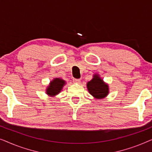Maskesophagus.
<instances>
[{"label":"esophagus","mask_w":152,"mask_h":152,"mask_svg":"<svg viewBox=\"0 0 152 152\" xmlns=\"http://www.w3.org/2000/svg\"><path fill=\"white\" fill-rule=\"evenodd\" d=\"M73 82L75 83V84H80V79H74Z\"/></svg>","instance_id":"esophagus-1"}]
</instances>
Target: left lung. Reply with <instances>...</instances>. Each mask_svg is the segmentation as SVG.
<instances>
[{"label":"left lung","mask_w":152,"mask_h":152,"mask_svg":"<svg viewBox=\"0 0 152 152\" xmlns=\"http://www.w3.org/2000/svg\"><path fill=\"white\" fill-rule=\"evenodd\" d=\"M86 86L88 93L96 99L104 98L109 93V84L97 73L93 75L92 80L87 82Z\"/></svg>","instance_id":"1"}]
</instances>
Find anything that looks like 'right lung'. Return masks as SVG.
<instances>
[{
    "label": "right lung",
    "instance_id": "1",
    "mask_svg": "<svg viewBox=\"0 0 152 152\" xmlns=\"http://www.w3.org/2000/svg\"><path fill=\"white\" fill-rule=\"evenodd\" d=\"M66 84V81L63 79L55 77L50 81L48 86L45 89V93L50 97H55L61 93L63 87Z\"/></svg>",
    "mask_w": 152,
    "mask_h": 152
}]
</instances>
